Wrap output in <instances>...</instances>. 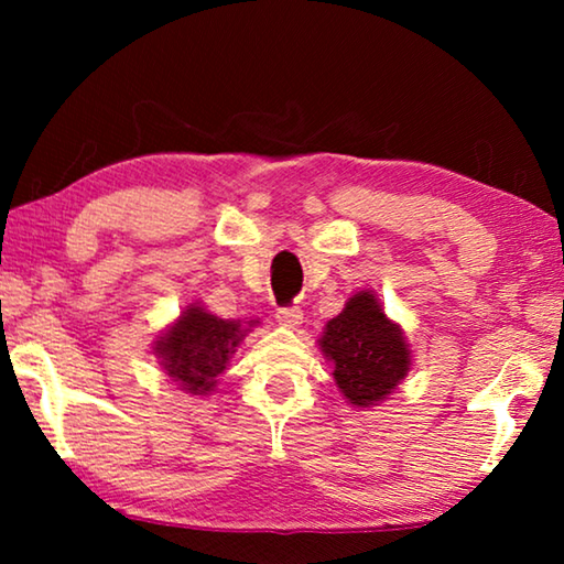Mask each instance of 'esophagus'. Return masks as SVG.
<instances>
[{"instance_id": "esophagus-1", "label": "esophagus", "mask_w": 564, "mask_h": 564, "mask_svg": "<svg viewBox=\"0 0 564 564\" xmlns=\"http://www.w3.org/2000/svg\"><path fill=\"white\" fill-rule=\"evenodd\" d=\"M275 318H279L281 326L295 328L303 321V311L299 308V305H283V308L275 311Z\"/></svg>"}]
</instances>
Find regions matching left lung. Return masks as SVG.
I'll list each match as a JSON object with an SVG mask.
<instances>
[{
  "label": "left lung",
  "instance_id": "obj_1",
  "mask_svg": "<svg viewBox=\"0 0 564 564\" xmlns=\"http://www.w3.org/2000/svg\"><path fill=\"white\" fill-rule=\"evenodd\" d=\"M321 348L336 366L333 378L352 405L368 408L383 400L410 368L403 333L386 318L370 291L352 295L340 316L328 321Z\"/></svg>",
  "mask_w": 564,
  "mask_h": 564
}]
</instances>
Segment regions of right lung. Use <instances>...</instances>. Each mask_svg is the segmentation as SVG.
<instances>
[{
    "label": "right lung",
    "mask_w": 564,
    "mask_h": 564,
    "mask_svg": "<svg viewBox=\"0 0 564 564\" xmlns=\"http://www.w3.org/2000/svg\"><path fill=\"white\" fill-rule=\"evenodd\" d=\"M246 330L238 321H224L198 305H191L166 336L156 340V356L186 393L204 395L214 390L218 373H224Z\"/></svg>",
    "instance_id": "add662e5"
}]
</instances>
